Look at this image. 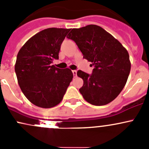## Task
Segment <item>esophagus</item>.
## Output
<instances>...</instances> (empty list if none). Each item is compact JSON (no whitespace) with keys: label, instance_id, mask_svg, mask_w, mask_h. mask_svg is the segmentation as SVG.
Returning <instances> with one entry per match:
<instances>
[{"label":"esophagus","instance_id":"1","mask_svg":"<svg viewBox=\"0 0 149 149\" xmlns=\"http://www.w3.org/2000/svg\"><path fill=\"white\" fill-rule=\"evenodd\" d=\"M72 73H73V75H74V77L77 76V70H73Z\"/></svg>","mask_w":149,"mask_h":149}]
</instances>
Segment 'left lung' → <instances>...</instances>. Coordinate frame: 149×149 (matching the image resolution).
<instances>
[{"mask_svg":"<svg viewBox=\"0 0 149 149\" xmlns=\"http://www.w3.org/2000/svg\"><path fill=\"white\" fill-rule=\"evenodd\" d=\"M76 43L83 58L95 68L89 74L78 70L83 79L82 97L93 105H105L118 97L131 71L128 52L105 29L97 25L72 29L67 36Z\"/></svg>","mask_w":149,"mask_h":149,"instance_id":"obj_1","label":"left lung"}]
</instances>
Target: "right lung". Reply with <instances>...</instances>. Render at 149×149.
<instances>
[{
	"label": "right lung",
	"instance_id": "1",
	"mask_svg": "<svg viewBox=\"0 0 149 149\" xmlns=\"http://www.w3.org/2000/svg\"><path fill=\"white\" fill-rule=\"evenodd\" d=\"M70 29L49 28L29 39L18 52L15 72L26 97L43 108L57 105L63 99L73 74L68 68L52 65L59 59L61 44Z\"/></svg>",
	"mask_w": 149,
	"mask_h": 149
}]
</instances>
